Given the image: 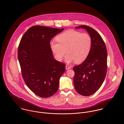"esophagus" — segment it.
<instances>
[{
    "label": "esophagus",
    "instance_id": "esophagus-1",
    "mask_svg": "<svg viewBox=\"0 0 124 124\" xmlns=\"http://www.w3.org/2000/svg\"><path fill=\"white\" fill-rule=\"evenodd\" d=\"M71 67H70V66H69V65H66L65 66V69H66V70H69V69H71Z\"/></svg>",
    "mask_w": 124,
    "mask_h": 124
}]
</instances>
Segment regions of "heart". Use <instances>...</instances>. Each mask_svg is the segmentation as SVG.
<instances>
[{
  "mask_svg": "<svg viewBox=\"0 0 124 124\" xmlns=\"http://www.w3.org/2000/svg\"><path fill=\"white\" fill-rule=\"evenodd\" d=\"M59 42L52 41L50 46L56 59L61 61L66 53L65 61L68 63L83 62L87 58L92 47V39L87 33L76 30H68L57 37Z\"/></svg>",
  "mask_w": 124,
  "mask_h": 124,
  "instance_id": "b5f03b06",
  "label": "heart"
}]
</instances>
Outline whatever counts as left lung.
Wrapping results in <instances>:
<instances>
[{
  "mask_svg": "<svg viewBox=\"0 0 124 124\" xmlns=\"http://www.w3.org/2000/svg\"><path fill=\"white\" fill-rule=\"evenodd\" d=\"M86 30L92 39V47L88 57L82 63L73 67L74 87L85 96L94 94L104 81L107 71V53L105 42L94 29L82 25L75 27Z\"/></svg>",
  "mask_w": 124,
  "mask_h": 124,
  "instance_id": "1",
  "label": "left lung"
}]
</instances>
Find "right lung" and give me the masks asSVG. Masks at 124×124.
Listing matches in <instances>:
<instances>
[{"label": "right lung", "mask_w": 124, "mask_h": 124, "mask_svg": "<svg viewBox=\"0 0 124 124\" xmlns=\"http://www.w3.org/2000/svg\"><path fill=\"white\" fill-rule=\"evenodd\" d=\"M63 30L34 25L24 33L18 46V59L24 81L41 98L57 92L65 71V65L54 59L50 46L51 39Z\"/></svg>", "instance_id": "obj_1"}]
</instances>
